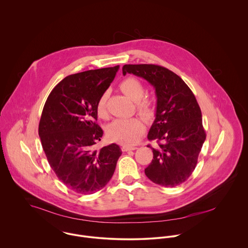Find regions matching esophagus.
<instances>
[{
  "label": "esophagus",
  "instance_id": "obj_1",
  "mask_svg": "<svg viewBox=\"0 0 248 248\" xmlns=\"http://www.w3.org/2000/svg\"><path fill=\"white\" fill-rule=\"evenodd\" d=\"M136 149H138V147H136V146H128V145H123V146H122V151H123V152L134 151V150H136Z\"/></svg>",
  "mask_w": 248,
  "mask_h": 248
}]
</instances>
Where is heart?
<instances>
[{
  "label": "heart",
  "instance_id": "b5f03b06",
  "mask_svg": "<svg viewBox=\"0 0 248 248\" xmlns=\"http://www.w3.org/2000/svg\"><path fill=\"white\" fill-rule=\"evenodd\" d=\"M119 88L122 93L130 99L137 102L138 111L145 118H150L154 113V103L148 98H142L144 95V86L141 81L136 77H127L123 79ZM107 99L108 92H104L98 98L96 103V111L100 117H105L107 114ZM145 126L141 119L133 118H118L113 120L107 128V137L112 141L132 145L138 141L144 133Z\"/></svg>",
  "mask_w": 248,
  "mask_h": 248
}]
</instances>
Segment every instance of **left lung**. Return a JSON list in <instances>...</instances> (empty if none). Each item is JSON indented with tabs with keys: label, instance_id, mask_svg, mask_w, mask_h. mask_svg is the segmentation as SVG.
<instances>
[{
	"label": "left lung",
	"instance_id": "1",
	"mask_svg": "<svg viewBox=\"0 0 248 248\" xmlns=\"http://www.w3.org/2000/svg\"><path fill=\"white\" fill-rule=\"evenodd\" d=\"M123 74L133 73L147 80L155 89V119L148 140L154 157L145 175L154 183L175 187L195 170L206 134L197 99L185 82L164 67L153 64L125 65Z\"/></svg>",
	"mask_w": 248,
	"mask_h": 248
}]
</instances>
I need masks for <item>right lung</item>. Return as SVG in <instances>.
Returning a JSON list of instances; mask_svg holds the SVG:
<instances>
[{
	"label": "right lung",
	"instance_id": "obj_1",
	"mask_svg": "<svg viewBox=\"0 0 248 248\" xmlns=\"http://www.w3.org/2000/svg\"><path fill=\"white\" fill-rule=\"evenodd\" d=\"M119 66L71 74L49 93L39 123V137L57 177L72 191L93 194L112 177L122 152L112 143L93 145L103 131L96 123V103L113 81Z\"/></svg>",
	"mask_w": 248,
	"mask_h": 248
}]
</instances>
